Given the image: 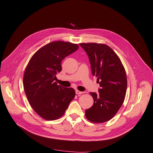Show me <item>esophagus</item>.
Instances as JSON below:
<instances>
[{
  "label": "esophagus",
  "instance_id": "1",
  "mask_svg": "<svg viewBox=\"0 0 153 153\" xmlns=\"http://www.w3.org/2000/svg\"><path fill=\"white\" fill-rule=\"evenodd\" d=\"M84 92H82V91H78V90H76V94H77V95H79V94H82Z\"/></svg>",
  "mask_w": 153,
  "mask_h": 153
}]
</instances>
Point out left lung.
I'll list each match as a JSON object with an SVG mask.
<instances>
[{"label": "left lung", "instance_id": "obj_1", "mask_svg": "<svg viewBox=\"0 0 153 153\" xmlns=\"http://www.w3.org/2000/svg\"><path fill=\"white\" fill-rule=\"evenodd\" d=\"M88 56L92 76L100 81L99 93L90 92L94 99L92 106L85 110L89 121L101 123L113 117L123 104L127 89V77L120 59L108 45L81 43Z\"/></svg>", "mask_w": 153, "mask_h": 153}]
</instances>
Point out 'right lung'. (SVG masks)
I'll return each instance as SVG.
<instances>
[{
  "label": "right lung",
  "instance_id": "right-lung-1",
  "mask_svg": "<svg viewBox=\"0 0 153 153\" xmlns=\"http://www.w3.org/2000/svg\"><path fill=\"white\" fill-rule=\"evenodd\" d=\"M79 48L71 42H52L39 49L26 67L23 85L32 109L46 120L61 117L74 98V89L57 85L56 75L62 71V59Z\"/></svg>",
  "mask_w": 153,
  "mask_h": 153
}]
</instances>
